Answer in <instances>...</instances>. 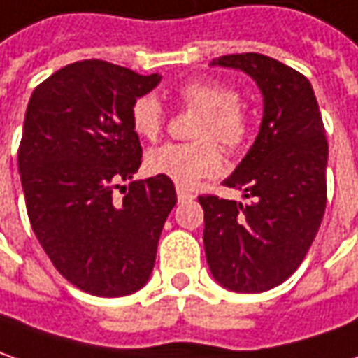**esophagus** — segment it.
Segmentation results:
<instances>
[{
  "label": "esophagus",
  "mask_w": 358,
  "mask_h": 358,
  "mask_svg": "<svg viewBox=\"0 0 358 358\" xmlns=\"http://www.w3.org/2000/svg\"><path fill=\"white\" fill-rule=\"evenodd\" d=\"M176 194H178L180 203H184V201H192V199L196 198L194 194H189V192H186V189H182V188L176 189Z\"/></svg>",
  "instance_id": "1"
}]
</instances>
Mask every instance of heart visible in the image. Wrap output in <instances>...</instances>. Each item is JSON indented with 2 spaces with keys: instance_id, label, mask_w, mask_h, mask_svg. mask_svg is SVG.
I'll list each match as a JSON object with an SVG mask.
<instances>
[{
  "instance_id": "heart-1",
  "label": "heart",
  "mask_w": 358,
  "mask_h": 358,
  "mask_svg": "<svg viewBox=\"0 0 358 358\" xmlns=\"http://www.w3.org/2000/svg\"><path fill=\"white\" fill-rule=\"evenodd\" d=\"M180 103L198 111L194 127L198 143H166L147 155L148 172L172 180L180 188H194L203 178L215 176L221 170L220 143L225 150L241 148L250 133L249 115L241 108L239 96L233 87L215 80H194L176 92ZM131 125L138 137L155 141L164 125L162 106L155 96H141L131 108Z\"/></svg>"
}]
</instances>
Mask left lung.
<instances>
[{
	"mask_svg": "<svg viewBox=\"0 0 358 358\" xmlns=\"http://www.w3.org/2000/svg\"><path fill=\"white\" fill-rule=\"evenodd\" d=\"M241 70L262 94V121L252 147L223 180L250 203L199 196L203 247L223 288L259 294L288 280L322 225L327 201V138L310 80L257 52L215 58Z\"/></svg>",
	"mask_w": 358,
	"mask_h": 358,
	"instance_id": "1",
	"label": "left lung"
}]
</instances>
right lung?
<instances>
[{"instance_id":"1","label":"right lung","mask_w":358,"mask_h":358,"mask_svg":"<svg viewBox=\"0 0 358 358\" xmlns=\"http://www.w3.org/2000/svg\"><path fill=\"white\" fill-rule=\"evenodd\" d=\"M160 80L82 60L38 84L27 106L17 162L31 227L57 271L94 296L147 284L176 203L172 180H133L143 148L131 108ZM121 181L129 186L115 200Z\"/></svg>"}]
</instances>
